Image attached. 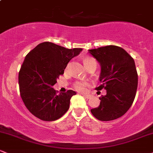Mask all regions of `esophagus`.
Segmentation results:
<instances>
[{
  "mask_svg": "<svg viewBox=\"0 0 153 153\" xmlns=\"http://www.w3.org/2000/svg\"><path fill=\"white\" fill-rule=\"evenodd\" d=\"M83 97H84V98H88V99H89V98H90V95H85V94H84V95H83Z\"/></svg>",
  "mask_w": 153,
  "mask_h": 153,
  "instance_id": "obj_1",
  "label": "esophagus"
}]
</instances>
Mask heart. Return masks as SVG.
I'll use <instances>...</instances> for the list:
<instances>
[{
  "mask_svg": "<svg viewBox=\"0 0 153 153\" xmlns=\"http://www.w3.org/2000/svg\"><path fill=\"white\" fill-rule=\"evenodd\" d=\"M83 63L87 69H88V68H90L92 66L96 67V61L93 57H84ZM89 85L90 83L88 81H85V80H76V81L74 82L73 88L79 92H84L86 90L87 88Z\"/></svg>",
  "mask_w": 153,
  "mask_h": 153,
  "instance_id": "b5f03b06",
  "label": "heart"
}]
</instances>
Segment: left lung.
<instances>
[{
  "label": "left lung",
  "instance_id": "8db88e82",
  "mask_svg": "<svg viewBox=\"0 0 153 153\" xmlns=\"http://www.w3.org/2000/svg\"><path fill=\"white\" fill-rule=\"evenodd\" d=\"M101 67L100 86L106 96L99 98L98 107L90 110L101 121H110L122 117L134 101L138 86V74L133 57L121 47L114 45L90 50Z\"/></svg>",
  "mask_w": 153,
  "mask_h": 153
}]
</instances>
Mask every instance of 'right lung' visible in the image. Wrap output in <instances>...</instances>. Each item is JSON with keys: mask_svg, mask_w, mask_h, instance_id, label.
<instances>
[{"mask_svg": "<svg viewBox=\"0 0 153 153\" xmlns=\"http://www.w3.org/2000/svg\"><path fill=\"white\" fill-rule=\"evenodd\" d=\"M82 49H67L46 42L39 44L26 55L19 72L20 96L29 111L44 121H55L69 109L74 90L57 94L52 88L57 79L73 57Z\"/></svg>", "mask_w": 153, "mask_h": 153, "instance_id": "right-lung-1", "label": "right lung"}]
</instances>
